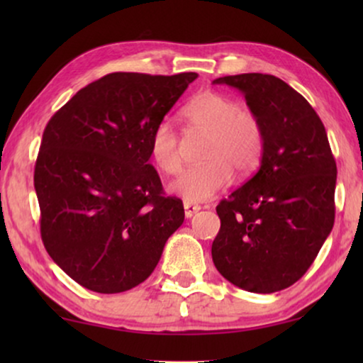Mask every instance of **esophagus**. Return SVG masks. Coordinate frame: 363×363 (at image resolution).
I'll list each match as a JSON object with an SVG mask.
<instances>
[{
	"instance_id": "esophagus-1",
	"label": "esophagus",
	"mask_w": 363,
	"mask_h": 363,
	"mask_svg": "<svg viewBox=\"0 0 363 363\" xmlns=\"http://www.w3.org/2000/svg\"><path fill=\"white\" fill-rule=\"evenodd\" d=\"M183 208H185V216L186 218H191L193 215H195V213L200 211V206L195 205V203H191V201L183 203Z\"/></svg>"
}]
</instances>
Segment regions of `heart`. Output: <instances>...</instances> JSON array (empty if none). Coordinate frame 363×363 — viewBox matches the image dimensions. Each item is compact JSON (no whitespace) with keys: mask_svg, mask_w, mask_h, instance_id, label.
I'll list each match as a JSON object with an SVG mask.
<instances>
[{"mask_svg":"<svg viewBox=\"0 0 363 363\" xmlns=\"http://www.w3.org/2000/svg\"><path fill=\"white\" fill-rule=\"evenodd\" d=\"M191 132L210 135L203 148L201 165L186 168L170 185V191L185 201H208L230 185L233 168L247 175L259 165L264 132L255 113L241 108L231 97L218 92H203L183 108ZM150 155L167 175L182 168L180 137L170 121H162L150 137Z\"/></svg>","mask_w":363,"mask_h":363,"instance_id":"b5f03b06","label":"heart"}]
</instances>
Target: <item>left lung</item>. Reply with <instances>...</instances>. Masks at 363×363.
Listing matches in <instances>:
<instances>
[{"instance_id":"8db88e82","label":"left lung","mask_w":363,"mask_h":363,"mask_svg":"<svg viewBox=\"0 0 363 363\" xmlns=\"http://www.w3.org/2000/svg\"><path fill=\"white\" fill-rule=\"evenodd\" d=\"M213 84L238 89L264 132L259 170L216 206L213 262L236 287L271 294L299 281L330 235L337 165L324 123L289 84L257 72Z\"/></svg>"}]
</instances>
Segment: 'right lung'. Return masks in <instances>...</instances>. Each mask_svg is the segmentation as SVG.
<instances>
[{
	"mask_svg": "<svg viewBox=\"0 0 363 363\" xmlns=\"http://www.w3.org/2000/svg\"><path fill=\"white\" fill-rule=\"evenodd\" d=\"M196 77L107 74L44 128L34 168L43 242L86 289L117 294L140 284L185 220L148 160L153 128Z\"/></svg>",
	"mask_w": 363,
	"mask_h": 363,
	"instance_id": "1",
	"label": "right lung"
}]
</instances>
